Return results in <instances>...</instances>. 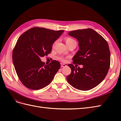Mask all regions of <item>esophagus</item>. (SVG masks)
<instances>
[{"label":"esophagus","instance_id":"1","mask_svg":"<svg viewBox=\"0 0 121 121\" xmlns=\"http://www.w3.org/2000/svg\"><path fill=\"white\" fill-rule=\"evenodd\" d=\"M65 66H67V65L65 64H63V63H61V67H65Z\"/></svg>","mask_w":121,"mask_h":121}]
</instances>
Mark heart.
<instances>
[{
	"mask_svg": "<svg viewBox=\"0 0 121 121\" xmlns=\"http://www.w3.org/2000/svg\"><path fill=\"white\" fill-rule=\"evenodd\" d=\"M65 43H66L67 45V44H69V43H71L72 42H73L75 41V40H74V39H72V38H69V37L66 38L65 39ZM56 42H55L54 43V44H53V46L54 45V44L56 43ZM58 59L60 60H61V61H65V58L64 57H62V56L60 57L59 58H58Z\"/></svg>",
	"mask_w": 121,
	"mask_h": 121,
	"instance_id": "1",
	"label": "heart"
}]
</instances>
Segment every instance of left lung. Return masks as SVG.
I'll return each mask as SVG.
<instances>
[{
    "instance_id": "8db88e82",
    "label": "left lung",
    "mask_w": 121,
    "mask_h": 121,
    "mask_svg": "<svg viewBox=\"0 0 121 121\" xmlns=\"http://www.w3.org/2000/svg\"><path fill=\"white\" fill-rule=\"evenodd\" d=\"M68 34L79 42V50L73 58V63L83 67L69 64L71 73L67 81L77 89L90 90L103 81L108 71L111 54L108 42L92 29L70 31Z\"/></svg>"
}]
</instances>
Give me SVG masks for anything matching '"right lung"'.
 Listing matches in <instances>:
<instances>
[{"label":"right lung","mask_w":121,"mask_h":121,"mask_svg":"<svg viewBox=\"0 0 121 121\" xmlns=\"http://www.w3.org/2000/svg\"><path fill=\"white\" fill-rule=\"evenodd\" d=\"M64 31L35 27L18 39L13 52V61L18 77L28 88L39 90L52 81L60 63L54 60L45 65L40 57L51 52L53 43Z\"/></svg>","instance_id":"1"}]
</instances>
